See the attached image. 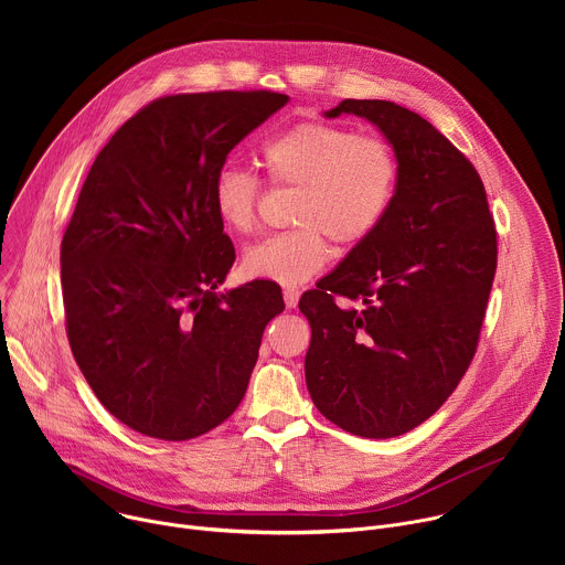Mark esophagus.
Instances as JSON below:
<instances>
[{
	"label": "esophagus",
	"mask_w": 565,
	"mask_h": 565,
	"mask_svg": "<svg viewBox=\"0 0 565 565\" xmlns=\"http://www.w3.org/2000/svg\"><path fill=\"white\" fill-rule=\"evenodd\" d=\"M284 301H286V308H295L299 301V288H295V286L284 288Z\"/></svg>",
	"instance_id": "1"
}]
</instances>
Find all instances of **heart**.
<instances>
[{"label": "heart", "instance_id": "heart-1", "mask_svg": "<svg viewBox=\"0 0 565 565\" xmlns=\"http://www.w3.org/2000/svg\"><path fill=\"white\" fill-rule=\"evenodd\" d=\"M262 166L275 185L295 188L290 232L268 236L244 255V273L277 284H301L327 266L333 238L342 248L366 241L388 214L397 190V158L377 136L331 122H299L270 138ZM259 181L241 168H221L212 181L218 221L238 234L257 223Z\"/></svg>", "mask_w": 565, "mask_h": 565}]
</instances>
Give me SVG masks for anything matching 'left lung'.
<instances>
[{
  "label": "left lung",
  "instance_id": "obj_1",
  "mask_svg": "<svg viewBox=\"0 0 565 565\" xmlns=\"http://www.w3.org/2000/svg\"><path fill=\"white\" fill-rule=\"evenodd\" d=\"M342 114L382 131L399 177L382 225L299 299L312 331L306 386L344 431L395 438L440 409L476 353L497 227L478 172L423 116L388 100H342L324 116Z\"/></svg>",
  "mask_w": 565,
  "mask_h": 565
}]
</instances>
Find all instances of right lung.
I'll use <instances>...</instances> for the list:
<instances>
[{
    "label": "right lung",
    "instance_id": "right-lung-1",
    "mask_svg": "<svg viewBox=\"0 0 565 565\" xmlns=\"http://www.w3.org/2000/svg\"><path fill=\"white\" fill-rule=\"evenodd\" d=\"M288 103L273 92L158 98L96 156L60 268L73 358L134 431L190 440L244 399L281 288L216 292L234 246L212 207L227 153Z\"/></svg>",
    "mask_w": 565,
    "mask_h": 565
}]
</instances>
